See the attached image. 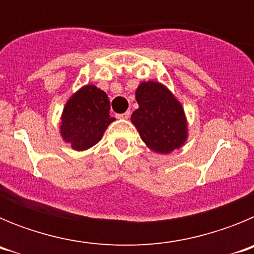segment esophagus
<instances>
[{"instance_id":"obj_1","label":"esophagus","mask_w":254,"mask_h":254,"mask_svg":"<svg viewBox=\"0 0 254 254\" xmlns=\"http://www.w3.org/2000/svg\"><path fill=\"white\" fill-rule=\"evenodd\" d=\"M117 117H118V120H128V118H129V112H126V113L120 114V116H117Z\"/></svg>"}]
</instances>
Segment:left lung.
<instances>
[{"label": "left lung", "mask_w": 254, "mask_h": 254, "mask_svg": "<svg viewBox=\"0 0 254 254\" xmlns=\"http://www.w3.org/2000/svg\"><path fill=\"white\" fill-rule=\"evenodd\" d=\"M138 109L131 122L141 140L156 154H170L188 140V122L182 103L165 85L142 81L136 89Z\"/></svg>", "instance_id": "obj_1"}]
</instances>
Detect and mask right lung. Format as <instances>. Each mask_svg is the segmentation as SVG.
I'll list each match as a JSON object with an SVG mask.
<instances>
[{"label":"right lung","mask_w":254,"mask_h":254,"mask_svg":"<svg viewBox=\"0 0 254 254\" xmlns=\"http://www.w3.org/2000/svg\"><path fill=\"white\" fill-rule=\"evenodd\" d=\"M109 111L111 102L105 91L93 84L84 85L64 104L60 122L61 137L75 151L90 149L116 121Z\"/></svg>","instance_id":"1"}]
</instances>
